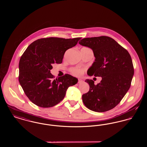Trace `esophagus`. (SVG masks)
I'll use <instances>...</instances> for the list:
<instances>
[{
	"mask_svg": "<svg viewBox=\"0 0 147 147\" xmlns=\"http://www.w3.org/2000/svg\"><path fill=\"white\" fill-rule=\"evenodd\" d=\"M82 83H83V80L82 79H79L78 80V83L79 84H81Z\"/></svg>",
	"mask_w": 147,
	"mask_h": 147,
	"instance_id": "esophagus-1",
	"label": "esophagus"
}]
</instances>
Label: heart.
<instances>
[{"label":"heart","instance_id":"heart-1","mask_svg":"<svg viewBox=\"0 0 147 147\" xmlns=\"http://www.w3.org/2000/svg\"><path fill=\"white\" fill-rule=\"evenodd\" d=\"M71 71L74 75H75L76 76H80L82 74L83 70V69H79V68H73V69H71Z\"/></svg>","mask_w":147,"mask_h":147}]
</instances>
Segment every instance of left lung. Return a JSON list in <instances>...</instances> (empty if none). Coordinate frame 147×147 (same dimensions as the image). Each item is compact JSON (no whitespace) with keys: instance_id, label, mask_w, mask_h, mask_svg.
Here are the masks:
<instances>
[{"instance_id":"8db88e82","label":"left lung","mask_w":147,"mask_h":147,"mask_svg":"<svg viewBox=\"0 0 147 147\" xmlns=\"http://www.w3.org/2000/svg\"><path fill=\"white\" fill-rule=\"evenodd\" d=\"M79 43L91 49L95 58L88 75L102 78L97 85L91 79L85 80L90 89L82 95L83 103L95 112L111 110L119 104L131 86L134 75L131 57L126 49L107 36L84 38Z\"/></svg>"}]
</instances>
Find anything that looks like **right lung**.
I'll return each instance as SVG.
<instances>
[{"label":"right lung","mask_w":147,"mask_h":147,"mask_svg":"<svg viewBox=\"0 0 147 147\" xmlns=\"http://www.w3.org/2000/svg\"><path fill=\"white\" fill-rule=\"evenodd\" d=\"M81 38H41L31 43L20 58L19 80L29 100L41 107H51L63 100L78 79L69 74L54 79L52 64L62 62L65 52L75 46Z\"/></svg>","instance_id":"right-lung-1"}]
</instances>
